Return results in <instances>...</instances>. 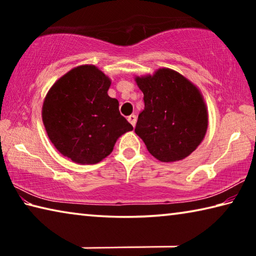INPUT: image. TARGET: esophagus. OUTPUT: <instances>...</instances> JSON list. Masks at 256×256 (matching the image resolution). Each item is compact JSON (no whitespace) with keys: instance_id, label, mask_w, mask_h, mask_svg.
I'll return each mask as SVG.
<instances>
[{"instance_id":"34e87169","label":"esophagus","mask_w":256,"mask_h":256,"mask_svg":"<svg viewBox=\"0 0 256 256\" xmlns=\"http://www.w3.org/2000/svg\"><path fill=\"white\" fill-rule=\"evenodd\" d=\"M128 122L132 124V126H133V128L136 126V115H134V114L130 115L128 118Z\"/></svg>"}]
</instances>
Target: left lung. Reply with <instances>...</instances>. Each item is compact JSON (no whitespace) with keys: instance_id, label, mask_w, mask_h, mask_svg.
<instances>
[{"instance_id":"8db88e82","label":"left lung","mask_w":256,"mask_h":256,"mask_svg":"<svg viewBox=\"0 0 256 256\" xmlns=\"http://www.w3.org/2000/svg\"><path fill=\"white\" fill-rule=\"evenodd\" d=\"M144 92V110L136 133L149 152L162 162H178L201 144L208 130V112L196 86L170 68L136 78Z\"/></svg>"}]
</instances>
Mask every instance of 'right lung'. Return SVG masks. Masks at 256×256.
Here are the masks:
<instances>
[{"label":"right lung","instance_id":"obj_1","mask_svg":"<svg viewBox=\"0 0 256 256\" xmlns=\"http://www.w3.org/2000/svg\"><path fill=\"white\" fill-rule=\"evenodd\" d=\"M110 79L94 66L72 68L55 82L42 104L47 136L64 157L97 164L133 126L120 115L118 100L108 96Z\"/></svg>","mask_w":256,"mask_h":256}]
</instances>
